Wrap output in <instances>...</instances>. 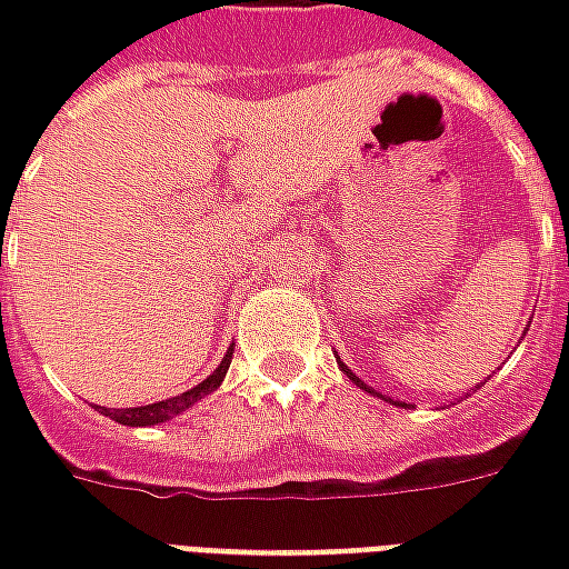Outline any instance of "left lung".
<instances>
[{
  "instance_id": "1",
  "label": "left lung",
  "mask_w": 569,
  "mask_h": 569,
  "mask_svg": "<svg viewBox=\"0 0 569 569\" xmlns=\"http://www.w3.org/2000/svg\"><path fill=\"white\" fill-rule=\"evenodd\" d=\"M335 359H338V369L345 371L347 378H350V381L357 383L359 390H366V393H371V396H378V399H383V402H393V399H390V396H381V393H378V390H375V387H369V383H366V381H359L357 375H353V371L347 369L345 362H341V357H335ZM466 396H469V393H466ZM393 406H399V408H408V406H406V402H393Z\"/></svg>"
}]
</instances>
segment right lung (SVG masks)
<instances>
[{
    "mask_svg": "<svg viewBox=\"0 0 569 569\" xmlns=\"http://www.w3.org/2000/svg\"><path fill=\"white\" fill-rule=\"evenodd\" d=\"M231 353H234V347H228V353L219 362V369L212 371L210 378H203L198 387H191L186 393L170 396V399H161V402H151V406H140V408H103L97 406L100 415L106 418H112L121 427H158V423H167V420H173L176 415H182L188 408L200 402L203 396L216 393L219 387H222L224 375H228V366H231Z\"/></svg>",
    "mask_w": 569,
    "mask_h": 569,
    "instance_id": "add662e5",
    "label": "right lung"
}]
</instances>
